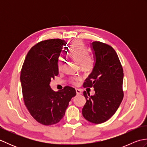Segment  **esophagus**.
<instances>
[{
    "instance_id": "34e87169",
    "label": "esophagus",
    "mask_w": 147,
    "mask_h": 147,
    "mask_svg": "<svg viewBox=\"0 0 147 147\" xmlns=\"http://www.w3.org/2000/svg\"><path fill=\"white\" fill-rule=\"evenodd\" d=\"M76 92L77 95H81L82 93V91L80 89H76Z\"/></svg>"
}]
</instances>
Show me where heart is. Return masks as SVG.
I'll return each instance as SVG.
<instances>
[{
	"instance_id": "b5f03b06",
	"label": "heart",
	"mask_w": 147,
	"mask_h": 147,
	"mask_svg": "<svg viewBox=\"0 0 147 147\" xmlns=\"http://www.w3.org/2000/svg\"><path fill=\"white\" fill-rule=\"evenodd\" d=\"M67 54L74 60L78 62L80 67L84 71L92 69L93 62L92 59L88 55V52L83 43L81 41H75L67 51ZM58 69H61L63 65V59L59 57L57 62ZM82 78L81 76H76L72 78V83L74 85L78 84Z\"/></svg>"
}]
</instances>
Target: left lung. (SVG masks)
Segmentation results:
<instances>
[{"label": "left lung", "mask_w": 147, "mask_h": 147, "mask_svg": "<svg viewBox=\"0 0 147 147\" xmlns=\"http://www.w3.org/2000/svg\"><path fill=\"white\" fill-rule=\"evenodd\" d=\"M92 47L96 59L92 73L84 82L85 88H93L95 95L83 92L86 100L82 109L85 119L94 124L109 120L123 100V69L114 49L107 43L93 42Z\"/></svg>", "instance_id": "left-lung-1"}]
</instances>
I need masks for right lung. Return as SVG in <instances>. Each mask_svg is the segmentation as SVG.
<instances>
[{
    "instance_id": "add662e5",
    "label": "right lung",
    "mask_w": 147,
    "mask_h": 147,
    "mask_svg": "<svg viewBox=\"0 0 147 147\" xmlns=\"http://www.w3.org/2000/svg\"><path fill=\"white\" fill-rule=\"evenodd\" d=\"M66 44L59 38L43 40L28 52L21 69L20 80L24 105L31 115L45 126L57 124L65 115L76 90L65 86L55 92L51 80L59 74L58 58Z\"/></svg>"
}]
</instances>
